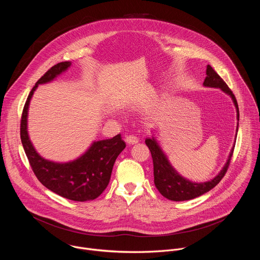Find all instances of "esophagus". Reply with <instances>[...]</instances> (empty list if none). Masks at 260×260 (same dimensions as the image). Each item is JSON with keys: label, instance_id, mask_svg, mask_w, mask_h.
<instances>
[{"label": "esophagus", "instance_id": "esophagus-1", "mask_svg": "<svg viewBox=\"0 0 260 260\" xmlns=\"http://www.w3.org/2000/svg\"><path fill=\"white\" fill-rule=\"evenodd\" d=\"M125 142L129 145H133V144H136L139 142V138L135 135H128L125 137Z\"/></svg>", "mask_w": 260, "mask_h": 260}]
</instances>
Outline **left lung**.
<instances>
[{
    "mask_svg": "<svg viewBox=\"0 0 260 260\" xmlns=\"http://www.w3.org/2000/svg\"><path fill=\"white\" fill-rule=\"evenodd\" d=\"M204 85L208 87L220 88L225 93L230 94L237 108V113H238L237 116L239 120L240 118L239 106H238V102L236 100L235 94L233 93L231 88L228 86V84L224 82V80L218 75V74L215 72V70L210 64L207 66V77L204 81ZM238 126H239V122H238ZM237 131H238V127H237ZM145 143L151 152V156L153 160L154 184L156 188L165 198L175 202L188 201V200L196 199L208 192L212 188H214L226 174L228 169L231 165V159L233 157V153L235 149V146H234L232 152L229 156L228 162L213 180L205 183H194L189 180L184 179L173 169V167L170 165L169 160L167 159V156L165 155V153L160 149V147L158 146V144L153 138L146 139Z\"/></svg>",
    "mask_w": 260,
    "mask_h": 260,
    "instance_id": "1",
    "label": "left lung"
}]
</instances>
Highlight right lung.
I'll return each mask as SVG.
<instances>
[{
  "mask_svg": "<svg viewBox=\"0 0 260 260\" xmlns=\"http://www.w3.org/2000/svg\"><path fill=\"white\" fill-rule=\"evenodd\" d=\"M70 66L71 61L58 62L36 82L22 110L20 139L34 174L46 188L71 201L86 202L100 197L108 186L114 162L125 148L121 135L94 142L89 149L76 160L57 164L46 160L37 153L28 139L26 129L27 109L37 86L53 80Z\"/></svg>",
  "mask_w": 260,
  "mask_h": 260,
  "instance_id": "add662e5",
  "label": "right lung"
}]
</instances>
